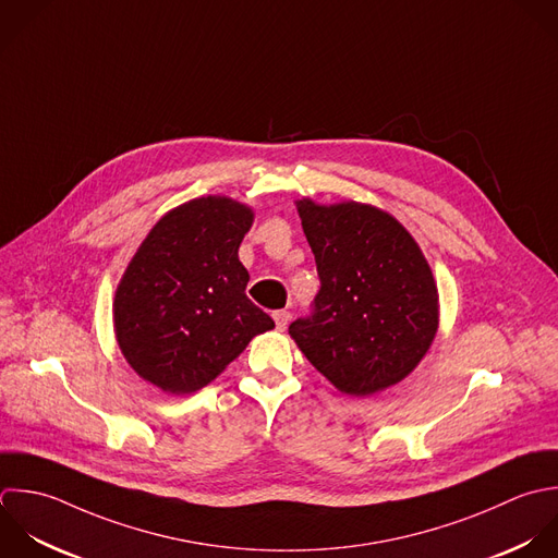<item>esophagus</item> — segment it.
<instances>
[{
    "label": "esophagus",
    "mask_w": 558,
    "mask_h": 558,
    "mask_svg": "<svg viewBox=\"0 0 558 558\" xmlns=\"http://www.w3.org/2000/svg\"><path fill=\"white\" fill-rule=\"evenodd\" d=\"M289 319H291L289 311H276V313H274V322H276V328H278V330H284L287 324H289Z\"/></svg>",
    "instance_id": "esophagus-1"
}]
</instances>
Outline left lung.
<instances>
[{
  "label": "left lung",
  "mask_w": 558,
  "mask_h": 558,
  "mask_svg": "<svg viewBox=\"0 0 558 558\" xmlns=\"http://www.w3.org/2000/svg\"><path fill=\"white\" fill-rule=\"evenodd\" d=\"M298 213L322 287L289 335L348 396L400 383L439 326V295L420 245L398 219L367 204L300 199Z\"/></svg>",
  "instance_id": "obj_1"
}]
</instances>
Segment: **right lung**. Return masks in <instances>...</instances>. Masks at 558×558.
Wrapping results in <instances>:
<instances>
[{
    "instance_id": "add662e5",
    "label": "right lung",
    "mask_w": 558,
    "mask_h": 558,
    "mask_svg": "<svg viewBox=\"0 0 558 558\" xmlns=\"http://www.w3.org/2000/svg\"><path fill=\"white\" fill-rule=\"evenodd\" d=\"M254 213L228 197L169 210L141 243L114 295V332L132 369L167 393L215 380L274 319L247 295L239 245Z\"/></svg>"
}]
</instances>
